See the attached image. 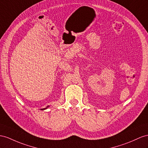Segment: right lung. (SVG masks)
Masks as SVG:
<instances>
[{"label": "right lung", "instance_id": "add662e5", "mask_svg": "<svg viewBox=\"0 0 148 148\" xmlns=\"http://www.w3.org/2000/svg\"><path fill=\"white\" fill-rule=\"evenodd\" d=\"M48 107H49V106H47V108H44V109H41V110H44V109H47V108H48Z\"/></svg>", "mask_w": 148, "mask_h": 148}]
</instances>
